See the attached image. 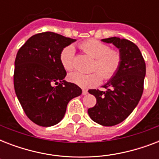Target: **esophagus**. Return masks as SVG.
Here are the masks:
<instances>
[{"label": "esophagus", "mask_w": 159, "mask_h": 159, "mask_svg": "<svg viewBox=\"0 0 159 159\" xmlns=\"http://www.w3.org/2000/svg\"><path fill=\"white\" fill-rule=\"evenodd\" d=\"M87 93H88V92H87V90H85V89L82 90V95H87Z\"/></svg>", "instance_id": "obj_1"}]
</instances>
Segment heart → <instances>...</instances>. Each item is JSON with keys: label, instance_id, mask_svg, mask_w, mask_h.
<instances>
[{"label": "heart", "instance_id": "heart-1", "mask_svg": "<svg viewBox=\"0 0 159 159\" xmlns=\"http://www.w3.org/2000/svg\"><path fill=\"white\" fill-rule=\"evenodd\" d=\"M84 53L95 58L92 70L95 72L88 74L74 72L68 75V80L74 84L82 87L90 88L95 87L103 80L112 79L119 72L122 63V56L118 50L102 41L91 39L83 41L79 44ZM60 62L66 71H72L75 66V48L72 45H67L62 48L59 56Z\"/></svg>", "mask_w": 159, "mask_h": 159}]
</instances>
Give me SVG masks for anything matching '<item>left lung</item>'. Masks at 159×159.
Segmentation results:
<instances>
[{"mask_svg": "<svg viewBox=\"0 0 159 159\" xmlns=\"http://www.w3.org/2000/svg\"><path fill=\"white\" fill-rule=\"evenodd\" d=\"M102 41L120 48L122 63L117 74L104 86L106 92L88 91L96 97L97 103L87 111L95 122L113 126L125 120L138 105L143 92L146 65L140 50L133 42L117 37Z\"/></svg>", "mask_w": 159, "mask_h": 159, "instance_id": "obj_1", "label": "left lung"}]
</instances>
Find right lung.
<instances>
[{"label":"right lung","mask_w":159,"mask_h":159,"mask_svg":"<svg viewBox=\"0 0 159 159\" xmlns=\"http://www.w3.org/2000/svg\"><path fill=\"white\" fill-rule=\"evenodd\" d=\"M75 40L53 32L39 33L16 54L15 92L27 117L38 125L58 123L70 100L82 94L77 85L63 80L67 72L59 59L62 48Z\"/></svg>","instance_id":"right-lung-1"}]
</instances>
